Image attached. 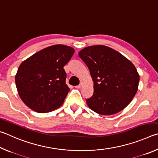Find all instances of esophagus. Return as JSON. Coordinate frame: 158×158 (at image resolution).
Instances as JSON below:
<instances>
[{
  "mask_svg": "<svg viewBox=\"0 0 158 158\" xmlns=\"http://www.w3.org/2000/svg\"><path fill=\"white\" fill-rule=\"evenodd\" d=\"M82 84H79L78 85H76L75 86V88H77V89H80V88H81L82 87Z\"/></svg>",
  "mask_w": 158,
  "mask_h": 158,
  "instance_id": "obj_1",
  "label": "esophagus"
}]
</instances>
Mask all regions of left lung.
I'll return each mask as SVG.
<instances>
[{"label": "left lung", "mask_w": 158, "mask_h": 158, "mask_svg": "<svg viewBox=\"0 0 158 158\" xmlns=\"http://www.w3.org/2000/svg\"><path fill=\"white\" fill-rule=\"evenodd\" d=\"M79 56L89 69L94 92L86 103L101 115H112L129 105L137 92L139 75L135 65L110 47L84 48Z\"/></svg>", "instance_id": "1"}]
</instances>
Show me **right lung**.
Returning a JSON list of instances; mask_svg holds the SVG:
<instances>
[{"mask_svg": "<svg viewBox=\"0 0 158 158\" xmlns=\"http://www.w3.org/2000/svg\"><path fill=\"white\" fill-rule=\"evenodd\" d=\"M74 53L70 47L53 45L21 64L15 76L16 85L21 99L29 108L47 113L63 105L69 91L63 67Z\"/></svg>", "mask_w": 158, "mask_h": 158, "instance_id": "1", "label": "right lung"}]
</instances>
